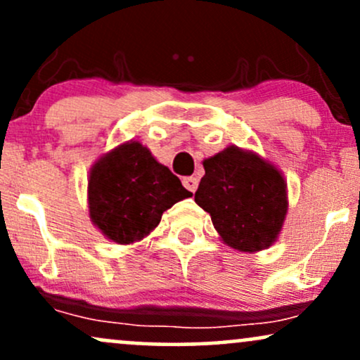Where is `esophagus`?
Returning a JSON list of instances; mask_svg holds the SVG:
<instances>
[{
	"label": "esophagus",
	"mask_w": 360,
	"mask_h": 360,
	"mask_svg": "<svg viewBox=\"0 0 360 360\" xmlns=\"http://www.w3.org/2000/svg\"><path fill=\"white\" fill-rule=\"evenodd\" d=\"M183 184H184V188L188 189V191L194 193V191H196V188H198V179H196V177H193V176L184 177Z\"/></svg>",
	"instance_id": "34e87169"
}]
</instances>
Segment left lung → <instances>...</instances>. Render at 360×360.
Listing matches in <instances>:
<instances>
[{
    "instance_id": "1",
    "label": "left lung",
    "mask_w": 360,
    "mask_h": 360,
    "mask_svg": "<svg viewBox=\"0 0 360 360\" xmlns=\"http://www.w3.org/2000/svg\"><path fill=\"white\" fill-rule=\"evenodd\" d=\"M194 201L210 213L223 242L255 252L276 240L288 212L286 183L259 155L229 147L203 162Z\"/></svg>"
}]
</instances>
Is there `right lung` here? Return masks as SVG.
I'll return each instance as SVG.
<instances>
[{
    "label": "right lung",
    "instance_id": "1",
    "mask_svg": "<svg viewBox=\"0 0 360 360\" xmlns=\"http://www.w3.org/2000/svg\"><path fill=\"white\" fill-rule=\"evenodd\" d=\"M191 196L139 142H128L103 157L89 176V214L117 243H131L159 225L162 213Z\"/></svg>",
    "mask_w": 360,
    "mask_h": 360
}]
</instances>
